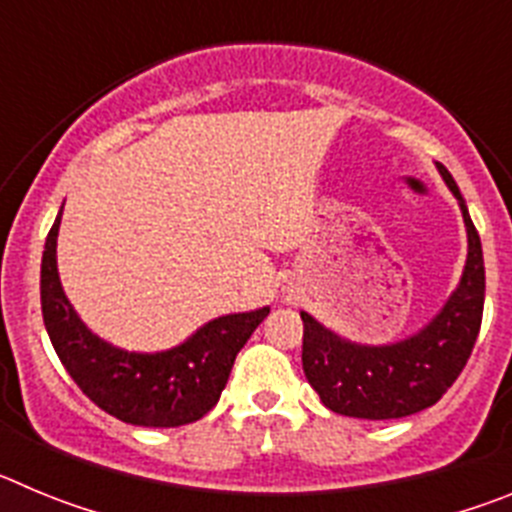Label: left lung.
<instances>
[{"instance_id": "left-lung-1", "label": "left lung", "mask_w": 512, "mask_h": 512, "mask_svg": "<svg viewBox=\"0 0 512 512\" xmlns=\"http://www.w3.org/2000/svg\"><path fill=\"white\" fill-rule=\"evenodd\" d=\"M438 171L459 200L469 253L459 287L433 323L392 346H356L300 312L305 323L302 369L312 390L333 413L366 420L420 413L446 395L472 356L485 310V259L459 187L446 166L438 164Z\"/></svg>"}]
</instances>
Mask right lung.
I'll return each mask as SVG.
<instances>
[{"instance_id":"right-lung-1","label":"right lung","mask_w":512,"mask_h":512,"mask_svg":"<svg viewBox=\"0 0 512 512\" xmlns=\"http://www.w3.org/2000/svg\"><path fill=\"white\" fill-rule=\"evenodd\" d=\"M58 225L61 212L45 238L40 307L58 359L79 390L104 413L146 428H176L210 413L228 384L235 356L269 307L212 320L171 351L128 354L99 341L63 295L56 269Z\"/></svg>"}]
</instances>
